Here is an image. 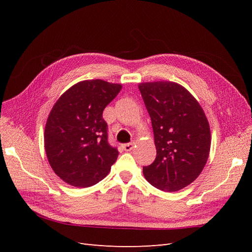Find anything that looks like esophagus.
Masks as SVG:
<instances>
[{"instance_id": "esophagus-1", "label": "esophagus", "mask_w": 252, "mask_h": 252, "mask_svg": "<svg viewBox=\"0 0 252 252\" xmlns=\"http://www.w3.org/2000/svg\"><path fill=\"white\" fill-rule=\"evenodd\" d=\"M122 147H123V149L125 151H130L133 149L134 147V143H128V144H123L122 145Z\"/></svg>"}]
</instances>
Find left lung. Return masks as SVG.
<instances>
[{
    "label": "left lung",
    "instance_id": "8db88e82",
    "mask_svg": "<svg viewBox=\"0 0 252 252\" xmlns=\"http://www.w3.org/2000/svg\"><path fill=\"white\" fill-rule=\"evenodd\" d=\"M154 128L157 157L144 177L163 191H178L199 177L209 157L208 120L195 97L169 81L139 84Z\"/></svg>",
    "mask_w": 252,
    "mask_h": 252
}]
</instances>
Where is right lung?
I'll use <instances>...</instances> for the list:
<instances>
[{"instance_id":"right-lung-1","label":"right lung","mask_w":252,"mask_h":252,"mask_svg":"<svg viewBox=\"0 0 252 252\" xmlns=\"http://www.w3.org/2000/svg\"><path fill=\"white\" fill-rule=\"evenodd\" d=\"M122 89L121 84L86 80L59 97L49 113L44 145L52 170L67 184L86 188L102 181L119 151L108 144L102 114Z\"/></svg>"}]
</instances>
